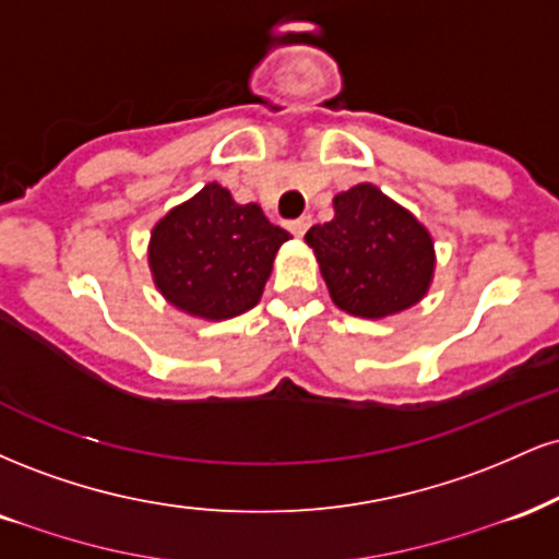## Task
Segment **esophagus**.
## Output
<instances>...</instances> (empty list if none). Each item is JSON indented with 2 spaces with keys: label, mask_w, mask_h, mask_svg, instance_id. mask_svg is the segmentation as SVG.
<instances>
[{
  "label": "esophagus",
  "mask_w": 559,
  "mask_h": 559,
  "mask_svg": "<svg viewBox=\"0 0 559 559\" xmlns=\"http://www.w3.org/2000/svg\"><path fill=\"white\" fill-rule=\"evenodd\" d=\"M310 226H312V217L310 215H301V217H297V221L288 223V230H292L294 236H305L307 228H310Z\"/></svg>",
  "instance_id": "34e87169"
}]
</instances>
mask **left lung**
<instances>
[{"mask_svg":"<svg viewBox=\"0 0 559 559\" xmlns=\"http://www.w3.org/2000/svg\"><path fill=\"white\" fill-rule=\"evenodd\" d=\"M305 241L333 305L355 318L396 316L418 305L431 286V234L373 183L333 197V221L312 226Z\"/></svg>","mask_w":559,"mask_h":559,"instance_id":"1","label":"left lung"}]
</instances>
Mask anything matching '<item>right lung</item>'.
<instances>
[{
	"label": "right lung",
	"instance_id": "obj_1",
	"mask_svg": "<svg viewBox=\"0 0 559 559\" xmlns=\"http://www.w3.org/2000/svg\"><path fill=\"white\" fill-rule=\"evenodd\" d=\"M284 241L288 230L260 204H236L228 189L207 183L152 228L150 271L173 307L228 320L258 305Z\"/></svg>",
	"mask_w": 559,
	"mask_h": 559
}]
</instances>
